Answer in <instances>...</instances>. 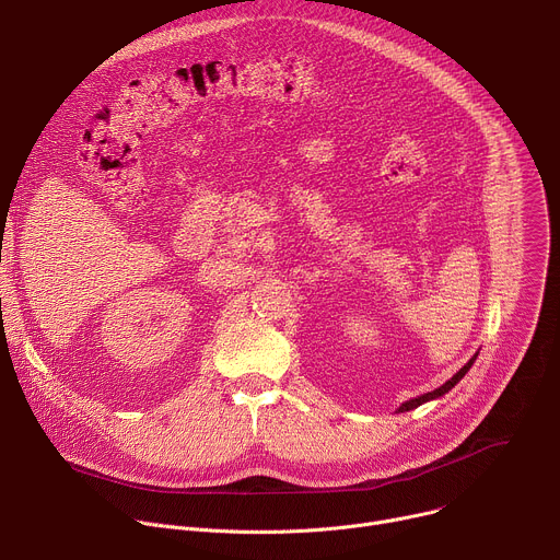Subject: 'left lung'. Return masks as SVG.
I'll return each mask as SVG.
<instances>
[{
	"instance_id": "8db88e82",
	"label": "left lung",
	"mask_w": 560,
	"mask_h": 560,
	"mask_svg": "<svg viewBox=\"0 0 560 560\" xmlns=\"http://www.w3.org/2000/svg\"><path fill=\"white\" fill-rule=\"evenodd\" d=\"M476 357L478 354H474L450 381H445L441 387H436V389H432V392H428V394H421V396H417V398H410V401H406L401 408H398V412H410V410H415V408H419V406H423V404H428V401H432V398H439V396H443L445 392H450L467 372H469V368L474 365V361H476Z\"/></svg>"
}]
</instances>
